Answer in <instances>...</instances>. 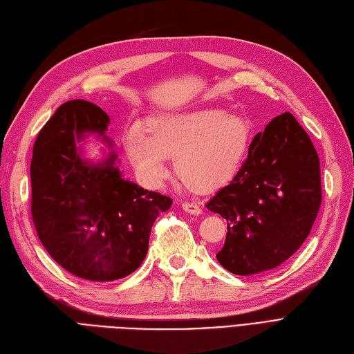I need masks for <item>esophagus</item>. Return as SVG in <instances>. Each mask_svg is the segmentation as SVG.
<instances>
[{"label":"esophagus","instance_id":"esophagus-1","mask_svg":"<svg viewBox=\"0 0 354 354\" xmlns=\"http://www.w3.org/2000/svg\"><path fill=\"white\" fill-rule=\"evenodd\" d=\"M181 208H183L185 212L189 213V214L198 216V214L203 213V209H201V207L198 204H194V203H183V204H181Z\"/></svg>","mask_w":354,"mask_h":354}]
</instances>
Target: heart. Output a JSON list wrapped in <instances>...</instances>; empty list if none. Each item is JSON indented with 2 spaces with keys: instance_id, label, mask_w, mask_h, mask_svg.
<instances>
[{
  "instance_id": "1",
  "label": "heart",
  "mask_w": 354,
  "mask_h": 354,
  "mask_svg": "<svg viewBox=\"0 0 354 354\" xmlns=\"http://www.w3.org/2000/svg\"><path fill=\"white\" fill-rule=\"evenodd\" d=\"M252 142V127L240 114L222 109L159 113L145 128L133 122L123 133V149L138 177L158 185L176 158V174L190 192H217L235 178Z\"/></svg>"
}]
</instances>
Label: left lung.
I'll return each mask as SVG.
<instances>
[{
  "mask_svg": "<svg viewBox=\"0 0 354 354\" xmlns=\"http://www.w3.org/2000/svg\"><path fill=\"white\" fill-rule=\"evenodd\" d=\"M320 203L317 151L298 120L283 113L253 138L231 185L207 203L227 222L218 263L236 275L277 268L307 240Z\"/></svg>",
  "mask_w": 354,
  "mask_h": 354,
  "instance_id": "8db88e82",
  "label": "left lung"
}]
</instances>
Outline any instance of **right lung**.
I'll use <instances>...</instances> for the list:
<instances>
[{
	"label": "right lung",
	"mask_w": 354,
	"mask_h": 354,
	"mask_svg": "<svg viewBox=\"0 0 354 354\" xmlns=\"http://www.w3.org/2000/svg\"><path fill=\"white\" fill-rule=\"evenodd\" d=\"M109 125L95 104L65 102L38 133L31 160V213L41 244L64 270L100 283L138 268L151 226L173 204L122 177ZM89 135L108 147L100 161L82 156L80 142Z\"/></svg>",
	"instance_id": "obj_1"
}]
</instances>
